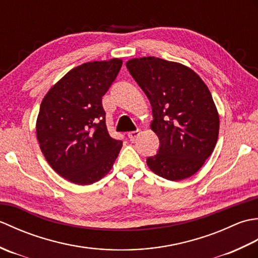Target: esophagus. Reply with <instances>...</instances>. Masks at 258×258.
Instances as JSON below:
<instances>
[{
	"label": "esophagus",
	"mask_w": 258,
	"mask_h": 258,
	"mask_svg": "<svg viewBox=\"0 0 258 258\" xmlns=\"http://www.w3.org/2000/svg\"><path fill=\"white\" fill-rule=\"evenodd\" d=\"M141 134V131L140 130H138V131H132V132H130L127 135H128V139L131 140V141H134L136 138H138V136Z\"/></svg>",
	"instance_id": "esophagus-1"
}]
</instances>
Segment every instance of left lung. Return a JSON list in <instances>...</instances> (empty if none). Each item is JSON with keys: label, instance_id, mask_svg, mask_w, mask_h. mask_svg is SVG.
<instances>
[{"label": "left lung", "instance_id": "left-lung-1", "mask_svg": "<svg viewBox=\"0 0 258 258\" xmlns=\"http://www.w3.org/2000/svg\"><path fill=\"white\" fill-rule=\"evenodd\" d=\"M131 75L144 91L154 119L151 130L160 150L147 166L168 180L190 177L215 149L220 116L210 90L193 70L160 57L126 62Z\"/></svg>", "mask_w": 258, "mask_h": 258}]
</instances>
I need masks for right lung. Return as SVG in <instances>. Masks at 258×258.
<instances>
[{
    "instance_id": "add662e5",
    "label": "right lung",
    "mask_w": 258,
    "mask_h": 258,
    "mask_svg": "<svg viewBox=\"0 0 258 258\" xmlns=\"http://www.w3.org/2000/svg\"><path fill=\"white\" fill-rule=\"evenodd\" d=\"M120 58L72 69L43 98L36 138L47 163L78 185H90L111 171L123 142L106 127L102 97L122 68Z\"/></svg>"
}]
</instances>
